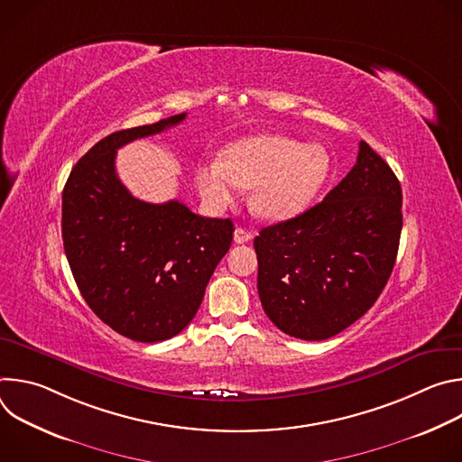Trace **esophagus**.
Listing matches in <instances>:
<instances>
[{
	"label": "esophagus",
	"mask_w": 462,
	"mask_h": 462,
	"mask_svg": "<svg viewBox=\"0 0 462 462\" xmlns=\"http://www.w3.org/2000/svg\"><path fill=\"white\" fill-rule=\"evenodd\" d=\"M250 239H252V234H250L248 230H245V228H236V232H234V241H236L237 245L248 243Z\"/></svg>",
	"instance_id": "esophagus-1"
}]
</instances>
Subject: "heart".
I'll return each instance as SVG.
<instances>
[{
  "instance_id": "b5f03b06",
  "label": "heart",
  "mask_w": 462,
  "mask_h": 462,
  "mask_svg": "<svg viewBox=\"0 0 462 462\" xmlns=\"http://www.w3.org/2000/svg\"><path fill=\"white\" fill-rule=\"evenodd\" d=\"M328 173L331 155L323 146L267 134L230 144L223 161L199 164L197 186L212 210L230 205L239 186H252V210L283 221L309 208Z\"/></svg>"
}]
</instances>
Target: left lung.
<instances>
[{
	"instance_id": "obj_1",
	"label": "left lung",
	"mask_w": 462,
	"mask_h": 462,
	"mask_svg": "<svg viewBox=\"0 0 462 462\" xmlns=\"http://www.w3.org/2000/svg\"><path fill=\"white\" fill-rule=\"evenodd\" d=\"M401 232V182L362 141L356 164L321 203L254 239L263 309L300 340L342 333L383 291Z\"/></svg>"
}]
</instances>
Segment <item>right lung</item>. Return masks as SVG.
<instances>
[{"instance_id":"right-lung-1","label":"right lung","mask_w":462,"mask_h":462,"mask_svg":"<svg viewBox=\"0 0 462 462\" xmlns=\"http://www.w3.org/2000/svg\"><path fill=\"white\" fill-rule=\"evenodd\" d=\"M184 118L107 135L77 162L61 193L63 248L80 294L113 331L144 344L168 340L193 319L234 234L230 219L201 217L177 199H137L115 171L118 148Z\"/></svg>"}]
</instances>
